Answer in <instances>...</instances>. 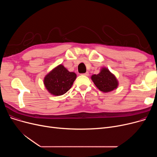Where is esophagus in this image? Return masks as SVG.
I'll use <instances>...</instances> for the list:
<instances>
[{
	"label": "esophagus",
	"mask_w": 157,
	"mask_h": 157,
	"mask_svg": "<svg viewBox=\"0 0 157 157\" xmlns=\"http://www.w3.org/2000/svg\"><path fill=\"white\" fill-rule=\"evenodd\" d=\"M83 75H84V76H89V73H88V72H86V73H84V74H83Z\"/></svg>",
	"instance_id": "obj_1"
}]
</instances>
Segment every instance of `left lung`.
I'll return each mask as SVG.
<instances>
[{"label":"left lung","mask_w":157,"mask_h":157,"mask_svg":"<svg viewBox=\"0 0 157 157\" xmlns=\"http://www.w3.org/2000/svg\"><path fill=\"white\" fill-rule=\"evenodd\" d=\"M95 86L103 92H109L116 89L118 85L117 79L107 68H102L98 74L91 77Z\"/></svg>","instance_id":"1"}]
</instances>
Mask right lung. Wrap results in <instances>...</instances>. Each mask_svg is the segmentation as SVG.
Here are the masks:
<instances>
[{
    "instance_id": "obj_1",
    "label": "right lung",
    "mask_w": 157,
    "mask_h": 157,
    "mask_svg": "<svg viewBox=\"0 0 157 157\" xmlns=\"http://www.w3.org/2000/svg\"><path fill=\"white\" fill-rule=\"evenodd\" d=\"M76 74L69 72L62 64L58 65L44 79V84L48 91L52 95H63L72 87Z\"/></svg>"
}]
</instances>
